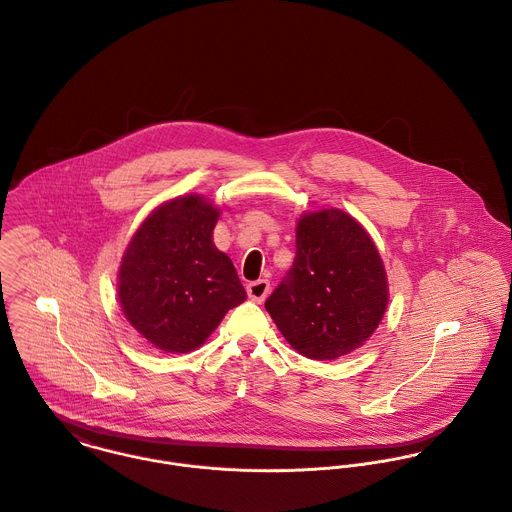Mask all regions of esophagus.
I'll return each instance as SVG.
<instances>
[{"mask_svg": "<svg viewBox=\"0 0 512 512\" xmlns=\"http://www.w3.org/2000/svg\"><path fill=\"white\" fill-rule=\"evenodd\" d=\"M246 292H248V296H250V300L252 302H264V298L268 296V292H270V282L268 280H256V282H250L248 286H246Z\"/></svg>", "mask_w": 512, "mask_h": 512, "instance_id": "34e87169", "label": "esophagus"}]
</instances>
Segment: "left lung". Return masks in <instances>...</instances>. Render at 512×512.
I'll return each instance as SVG.
<instances>
[{
  "label": "left lung",
  "mask_w": 512,
  "mask_h": 512,
  "mask_svg": "<svg viewBox=\"0 0 512 512\" xmlns=\"http://www.w3.org/2000/svg\"><path fill=\"white\" fill-rule=\"evenodd\" d=\"M389 300L381 256L365 228L338 208L296 226V258L266 310L286 341L310 359H338L377 330Z\"/></svg>",
  "instance_id": "8db88e82"
}]
</instances>
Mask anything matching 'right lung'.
Segmentation results:
<instances>
[{"mask_svg":"<svg viewBox=\"0 0 512 512\" xmlns=\"http://www.w3.org/2000/svg\"><path fill=\"white\" fill-rule=\"evenodd\" d=\"M218 208L198 194L153 210L119 268V302L129 324L155 347H200L228 310L246 300L232 260L212 242Z\"/></svg>","mask_w":512,"mask_h":512,"instance_id":"obj_1","label":"right lung"}]
</instances>
